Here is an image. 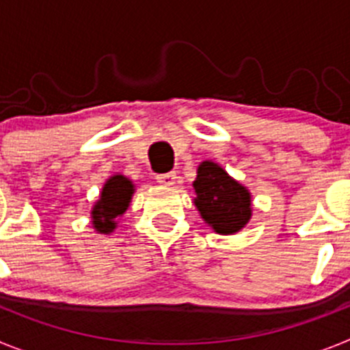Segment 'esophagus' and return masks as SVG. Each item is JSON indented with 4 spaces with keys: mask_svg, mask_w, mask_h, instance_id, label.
<instances>
[{
    "mask_svg": "<svg viewBox=\"0 0 350 350\" xmlns=\"http://www.w3.org/2000/svg\"><path fill=\"white\" fill-rule=\"evenodd\" d=\"M175 172H168V173H159V175H156V180L159 182V184L163 185H172L175 184Z\"/></svg>",
    "mask_w": 350,
    "mask_h": 350,
    "instance_id": "obj_1",
    "label": "esophagus"
}]
</instances>
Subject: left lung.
<instances>
[{"label": "left lung", "mask_w": 350, "mask_h": 350, "mask_svg": "<svg viewBox=\"0 0 350 350\" xmlns=\"http://www.w3.org/2000/svg\"><path fill=\"white\" fill-rule=\"evenodd\" d=\"M198 210L202 217L221 234L240 231L250 219V194L242 184L215 163L205 161L198 166L194 180Z\"/></svg>", "instance_id": "8db88e82"}]
</instances>
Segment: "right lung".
Returning <instances> with one entry per match:
<instances>
[{
  "mask_svg": "<svg viewBox=\"0 0 350 350\" xmlns=\"http://www.w3.org/2000/svg\"><path fill=\"white\" fill-rule=\"evenodd\" d=\"M133 184L122 175H116L105 184L100 202L92 208V224L100 233H110L116 219L126 212L133 196Z\"/></svg>",
  "mask_w": 350,
  "mask_h": 350,
  "instance_id": "obj_1",
  "label": "right lung"
}]
</instances>
